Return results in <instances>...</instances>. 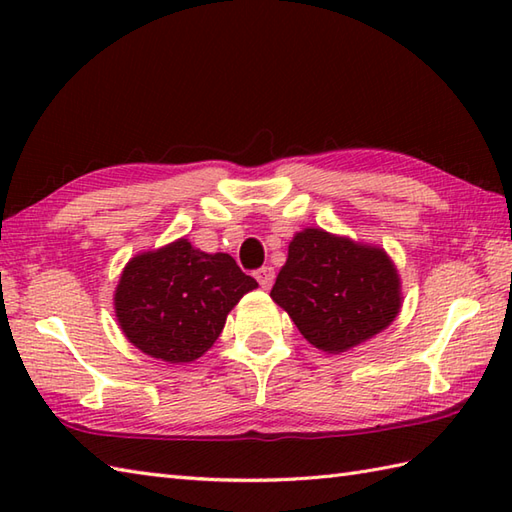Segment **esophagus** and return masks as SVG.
<instances>
[{"label":"esophagus","mask_w":512,"mask_h":512,"mask_svg":"<svg viewBox=\"0 0 512 512\" xmlns=\"http://www.w3.org/2000/svg\"><path fill=\"white\" fill-rule=\"evenodd\" d=\"M253 275L259 281V286L268 290L270 286H273V281H275V268L273 266H262V268H257Z\"/></svg>","instance_id":"esophagus-1"}]
</instances>
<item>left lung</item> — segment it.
Wrapping results in <instances>:
<instances>
[{
  "mask_svg": "<svg viewBox=\"0 0 512 512\" xmlns=\"http://www.w3.org/2000/svg\"><path fill=\"white\" fill-rule=\"evenodd\" d=\"M273 297L303 339L345 352L385 330L400 310V286L385 250L354 244L321 228L297 233Z\"/></svg>",
  "mask_w": 512,
  "mask_h": 512,
  "instance_id": "left-lung-1",
  "label": "left lung"
}]
</instances>
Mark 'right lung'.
I'll list each match as a JSON object with an SVG mask.
<instances>
[{
	"label": "right lung",
	"mask_w": 512,
	"mask_h": 512,
	"mask_svg": "<svg viewBox=\"0 0 512 512\" xmlns=\"http://www.w3.org/2000/svg\"><path fill=\"white\" fill-rule=\"evenodd\" d=\"M253 288L257 281L231 255H206L178 239L125 266L114 306L138 350L167 363H189L217 341L226 314Z\"/></svg>",
	"instance_id": "obj_1"
}]
</instances>
